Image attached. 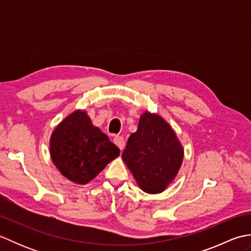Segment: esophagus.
<instances>
[{
  "label": "esophagus",
  "instance_id": "obj_1",
  "mask_svg": "<svg viewBox=\"0 0 251 251\" xmlns=\"http://www.w3.org/2000/svg\"><path fill=\"white\" fill-rule=\"evenodd\" d=\"M113 142L115 143V145L120 148V150L122 151L123 149H124L125 147V140L124 138L121 137V136H115L114 139H113Z\"/></svg>",
  "mask_w": 251,
  "mask_h": 251
}]
</instances>
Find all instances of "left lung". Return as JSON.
<instances>
[{"mask_svg":"<svg viewBox=\"0 0 251 251\" xmlns=\"http://www.w3.org/2000/svg\"><path fill=\"white\" fill-rule=\"evenodd\" d=\"M122 157L140 188L155 194L164 191L178 174L183 150L167 123L146 112L137 131L127 141Z\"/></svg>","mask_w":251,"mask_h":251,"instance_id":"left-lung-1","label":"left lung"}]
</instances>
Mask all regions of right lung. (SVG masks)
Returning <instances> with one entry per match:
<instances>
[{
	"label": "right lung",
	"mask_w": 251,
	"mask_h": 251,
	"mask_svg": "<svg viewBox=\"0 0 251 251\" xmlns=\"http://www.w3.org/2000/svg\"><path fill=\"white\" fill-rule=\"evenodd\" d=\"M50 154L66 178L85 184L120 155V149L92 124L85 112L76 111L52 132Z\"/></svg>",
	"instance_id": "1"
}]
</instances>
